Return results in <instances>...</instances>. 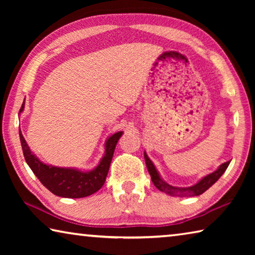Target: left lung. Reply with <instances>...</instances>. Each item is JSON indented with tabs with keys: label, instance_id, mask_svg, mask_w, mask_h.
<instances>
[{
	"label": "left lung",
	"instance_id": "left-lung-1",
	"mask_svg": "<svg viewBox=\"0 0 255 255\" xmlns=\"http://www.w3.org/2000/svg\"><path fill=\"white\" fill-rule=\"evenodd\" d=\"M144 157H145L146 166H147V170L150 174V179H152L155 187H156L159 191L167 193V195L170 196H176V197H195V196L202 195V193L207 191V190H208L211 185L216 182V181L221 178L224 172L226 171L228 165H230V162L223 163L217 170L213 172V173L206 175L205 178H202L199 182L196 183L195 185H191V187H188V188H178V187H173V185H170L169 183H166L165 181L162 180V178L158 174V172L156 171V169H155L154 164L148 158L147 154L144 153Z\"/></svg>",
	"mask_w": 255,
	"mask_h": 255
}]
</instances>
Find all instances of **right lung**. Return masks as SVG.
<instances>
[{
  "label": "right lung",
  "instance_id": "1",
  "mask_svg": "<svg viewBox=\"0 0 255 255\" xmlns=\"http://www.w3.org/2000/svg\"><path fill=\"white\" fill-rule=\"evenodd\" d=\"M23 108L24 102L22 103L20 112L23 111ZM19 135L25 162L32 170L34 175L51 193L63 198H84L93 195L105 184L116 145L119 138L122 137L123 131L116 132L108 138L106 141L105 156L102 157L96 169L89 172L44 164L30 150L21 130L19 131Z\"/></svg>",
  "mask_w": 255,
  "mask_h": 255
}]
</instances>
